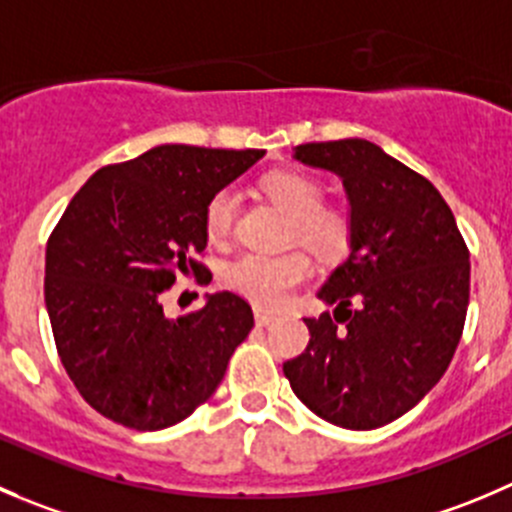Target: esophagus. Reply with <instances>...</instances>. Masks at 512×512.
<instances>
[{
    "instance_id": "1",
    "label": "esophagus",
    "mask_w": 512,
    "mask_h": 512,
    "mask_svg": "<svg viewBox=\"0 0 512 512\" xmlns=\"http://www.w3.org/2000/svg\"><path fill=\"white\" fill-rule=\"evenodd\" d=\"M275 320V315H272V312H267V310H260V307H255V322L260 327H267L270 325V322Z\"/></svg>"
}]
</instances>
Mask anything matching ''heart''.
I'll return each instance as SVG.
<instances>
[{
    "label": "heart",
    "mask_w": 512,
    "mask_h": 512,
    "mask_svg": "<svg viewBox=\"0 0 512 512\" xmlns=\"http://www.w3.org/2000/svg\"><path fill=\"white\" fill-rule=\"evenodd\" d=\"M267 200L290 217L287 237H297L302 245L320 257L345 255L350 245V220L337 207L320 205L322 190L312 177L300 172L280 170L262 180ZM235 220V195L220 190L205 210V230L212 242L230 235ZM312 275V260L302 250H287L280 255H255L245 252L230 260L222 270V280L237 295L260 307H282L292 290Z\"/></svg>",
    "instance_id": "heart-1"
}]
</instances>
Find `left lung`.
I'll list each match as a JSON object with an SVG mask.
<instances>
[{
	"mask_svg": "<svg viewBox=\"0 0 512 512\" xmlns=\"http://www.w3.org/2000/svg\"><path fill=\"white\" fill-rule=\"evenodd\" d=\"M292 160L340 177L350 245L317 290L335 310L305 317L310 345L282 370L327 423L382 428L453 360L470 297L468 247L443 195L375 142H307Z\"/></svg>",
	"mask_w": 512,
	"mask_h": 512,
	"instance_id": "left-lung-1",
	"label": "left lung"
}]
</instances>
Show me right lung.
Instances as JSON below:
<instances>
[{"instance_id":"add662e5","label":"right lung","mask_w":512,"mask_h":512,"mask_svg":"<svg viewBox=\"0 0 512 512\" xmlns=\"http://www.w3.org/2000/svg\"><path fill=\"white\" fill-rule=\"evenodd\" d=\"M265 150L160 145L94 172L47 242L44 302L74 388L104 418L162 430L212 398L255 317L235 292L165 315L162 292L207 247V202Z\"/></svg>"}]
</instances>
